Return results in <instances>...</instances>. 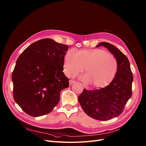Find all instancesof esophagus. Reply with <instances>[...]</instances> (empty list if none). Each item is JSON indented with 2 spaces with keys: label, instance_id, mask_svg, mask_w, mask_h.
Instances as JSON below:
<instances>
[{
  "label": "esophagus",
  "instance_id": "34e87169",
  "mask_svg": "<svg viewBox=\"0 0 146 146\" xmlns=\"http://www.w3.org/2000/svg\"><path fill=\"white\" fill-rule=\"evenodd\" d=\"M75 82H76V81H74V80H70V81H69V84H70V85H72V84H73V83H74Z\"/></svg>",
  "mask_w": 146,
  "mask_h": 146
}]
</instances>
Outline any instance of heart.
Returning <instances> with one entry per match:
<instances>
[{"mask_svg":"<svg viewBox=\"0 0 146 146\" xmlns=\"http://www.w3.org/2000/svg\"><path fill=\"white\" fill-rule=\"evenodd\" d=\"M87 72L80 78L86 83H92L95 87L108 86L117 71L115 56L101 49L69 50L64 56L63 71L68 77H74L84 70Z\"/></svg>","mask_w":146,"mask_h":146,"instance_id":"1","label":"heart"}]
</instances>
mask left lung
<instances>
[{"label": "left lung", "instance_id": "1", "mask_svg": "<svg viewBox=\"0 0 146 146\" xmlns=\"http://www.w3.org/2000/svg\"><path fill=\"white\" fill-rule=\"evenodd\" d=\"M104 46L115 56L118 68L112 82L100 89H84L78 97V102L83 111L92 118L108 121L120 115L132 95V74L129 61L123 53L114 45L102 42L97 47Z\"/></svg>", "mask_w": 146, "mask_h": 146}]
</instances>
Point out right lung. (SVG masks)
<instances>
[{"label": "right lung", "instance_id": "right-lung-1", "mask_svg": "<svg viewBox=\"0 0 146 146\" xmlns=\"http://www.w3.org/2000/svg\"><path fill=\"white\" fill-rule=\"evenodd\" d=\"M68 45L50 38L37 41L18 58L12 73L13 95L24 112L37 117L50 113L60 100V92L69 86L63 72Z\"/></svg>", "mask_w": 146, "mask_h": 146}]
</instances>
